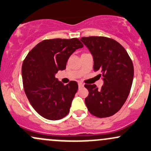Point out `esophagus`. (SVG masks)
Returning a JSON list of instances; mask_svg holds the SVG:
<instances>
[{
  "label": "esophagus",
  "mask_w": 151,
  "mask_h": 151,
  "mask_svg": "<svg viewBox=\"0 0 151 151\" xmlns=\"http://www.w3.org/2000/svg\"><path fill=\"white\" fill-rule=\"evenodd\" d=\"M78 86H79V88H81V87H83L84 86L83 83H82L81 82H78Z\"/></svg>",
  "instance_id": "esophagus-1"
}]
</instances>
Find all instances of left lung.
Masks as SVG:
<instances>
[{
  "label": "left lung",
  "instance_id": "1",
  "mask_svg": "<svg viewBox=\"0 0 151 151\" xmlns=\"http://www.w3.org/2000/svg\"><path fill=\"white\" fill-rule=\"evenodd\" d=\"M81 40L93 55V70L99 71L104 80L100 89L95 84H85L89 92L86 105L89 112L97 117L112 116L122 108L130 91L134 76L132 60L113 39L88 37Z\"/></svg>",
  "mask_w": 151,
  "mask_h": 151
}]
</instances>
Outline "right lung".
<instances>
[{"label": "right lung", "instance_id": "obj_1", "mask_svg": "<svg viewBox=\"0 0 151 151\" xmlns=\"http://www.w3.org/2000/svg\"><path fill=\"white\" fill-rule=\"evenodd\" d=\"M83 47L77 38L45 40L24 59L22 68L24 91L32 107L45 119L58 120L69 113L78 86L74 81L64 85L55 75L66 68L69 57Z\"/></svg>", "mask_w": 151, "mask_h": 151}]
</instances>
